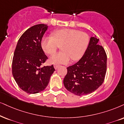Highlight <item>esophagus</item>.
<instances>
[{
	"label": "esophagus",
	"mask_w": 124,
	"mask_h": 124,
	"mask_svg": "<svg viewBox=\"0 0 124 124\" xmlns=\"http://www.w3.org/2000/svg\"><path fill=\"white\" fill-rule=\"evenodd\" d=\"M54 67L55 69H57L58 67H59V65H57V64H55V65H54Z\"/></svg>",
	"instance_id": "obj_1"
}]
</instances>
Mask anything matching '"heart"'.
<instances>
[{
    "label": "heart",
    "instance_id": "obj_1",
    "mask_svg": "<svg viewBox=\"0 0 124 124\" xmlns=\"http://www.w3.org/2000/svg\"><path fill=\"white\" fill-rule=\"evenodd\" d=\"M52 34L53 37L42 38L41 47L46 54L53 55L61 46L62 51L53 55L50 59L51 63L54 64H66L70 59L73 61L80 59L90 41L88 34L75 29L58 30Z\"/></svg>",
    "mask_w": 124,
    "mask_h": 124
}]
</instances>
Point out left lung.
Segmentation results:
<instances>
[{
	"label": "left lung",
	"instance_id": "1",
	"mask_svg": "<svg viewBox=\"0 0 124 124\" xmlns=\"http://www.w3.org/2000/svg\"><path fill=\"white\" fill-rule=\"evenodd\" d=\"M99 39L91 37L83 57L67 68L63 84L67 90L77 95L94 92L104 82L107 67L105 49L98 45Z\"/></svg>",
	"mask_w": 124,
	"mask_h": 124
}]
</instances>
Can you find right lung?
I'll return each mask as SVG.
<instances>
[{
  "label": "right lung",
  "instance_id": "obj_1",
  "mask_svg": "<svg viewBox=\"0 0 124 124\" xmlns=\"http://www.w3.org/2000/svg\"><path fill=\"white\" fill-rule=\"evenodd\" d=\"M47 25L39 24L22 35L14 51L12 73L19 87L29 94L39 93L48 85L54 66H42L48 58L41 47Z\"/></svg>",
  "mask_w": 124,
  "mask_h": 124
}]
</instances>
